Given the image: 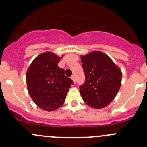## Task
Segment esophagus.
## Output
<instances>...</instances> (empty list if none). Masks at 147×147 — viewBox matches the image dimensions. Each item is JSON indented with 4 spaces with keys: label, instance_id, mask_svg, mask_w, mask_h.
Instances as JSON below:
<instances>
[{
    "label": "esophagus",
    "instance_id": "1",
    "mask_svg": "<svg viewBox=\"0 0 147 147\" xmlns=\"http://www.w3.org/2000/svg\"><path fill=\"white\" fill-rule=\"evenodd\" d=\"M71 79L72 80H73V82H76V80H75V75H72V76H71Z\"/></svg>",
    "mask_w": 147,
    "mask_h": 147
}]
</instances>
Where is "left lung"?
Masks as SVG:
<instances>
[{
	"instance_id": "obj_1",
	"label": "left lung",
	"mask_w": 147,
	"mask_h": 147,
	"mask_svg": "<svg viewBox=\"0 0 147 147\" xmlns=\"http://www.w3.org/2000/svg\"><path fill=\"white\" fill-rule=\"evenodd\" d=\"M85 75L84 84L80 86L83 101L88 106L101 109L115 99L121 82V72L105 53L94 51L81 56Z\"/></svg>"
}]
</instances>
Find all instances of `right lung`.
I'll return each instance as SVG.
<instances>
[{"label": "right lung", "mask_w": 147, "mask_h": 147, "mask_svg": "<svg viewBox=\"0 0 147 147\" xmlns=\"http://www.w3.org/2000/svg\"><path fill=\"white\" fill-rule=\"evenodd\" d=\"M61 57L46 52L34 59L26 72L28 90L33 102L45 111L55 110L63 105L73 84L58 67Z\"/></svg>", "instance_id": "add662e5"}]
</instances>
